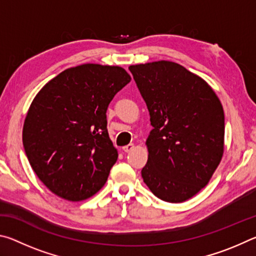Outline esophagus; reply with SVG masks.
Returning <instances> with one entry per match:
<instances>
[{
	"instance_id": "34e87169",
	"label": "esophagus",
	"mask_w": 256,
	"mask_h": 256,
	"mask_svg": "<svg viewBox=\"0 0 256 256\" xmlns=\"http://www.w3.org/2000/svg\"><path fill=\"white\" fill-rule=\"evenodd\" d=\"M134 149V144H128V146H123V151L124 152H131V151Z\"/></svg>"
}]
</instances>
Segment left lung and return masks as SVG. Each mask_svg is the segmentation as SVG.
Listing matches in <instances>:
<instances>
[{"instance_id":"1","label":"left lung","mask_w":256,"mask_h":256,"mask_svg":"<svg viewBox=\"0 0 256 256\" xmlns=\"http://www.w3.org/2000/svg\"><path fill=\"white\" fill-rule=\"evenodd\" d=\"M152 130L141 175L160 200H188L209 183L224 154L222 105L206 82L170 60L128 68Z\"/></svg>"}]
</instances>
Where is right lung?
Listing matches in <instances>:
<instances>
[{
	"mask_svg": "<svg viewBox=\"0 0 256 256\" xmlns=\"http://www.w3.org/2000/svg\"><path fill=\"white\" fill-rule=\"evenodd\" d=\"M130 81L123 68L82 64L36 94L24 120V148L38 178L58 196L86 200L105 185L118 157L106 112Z\"/></svg>",
	"mask_w": 256,
	"mask_h": 256,
	"instance_id": "right-lung-1",
	"label": "right lung"
}]
</instances>
